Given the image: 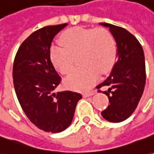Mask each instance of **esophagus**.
<instances>
[{"label": "esophagus", "mask_w": 154, "mask_h": 154, "mask_svg": "<svg viewBox=\"0 0 154 154\" xmlns=\"http://www.w3.org/2000/svg\"><path fill=\"white\" fill-rule=\"evenodd\" d=\"M95 94V91H91V92H88V93H85L83 96L87 98V97H89V96H92V95H94Z\"/></svg>", "instance_id": "1"}]
</instances>
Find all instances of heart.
Segmentation results:
<instances>
[{
  "label": "heart",
  "instance_id": "1",
  "mask_svg": "<svg viewBox=\"0 0 154 154\" xmlns=\"http://www.w3.org/2000/svg\"><path fill=\"white\" fill-rule=\"evenodd\" d=\"M60 45H52L50 57L55 68L69 74L79 56L82 67L65 80L66 86L74 90L87 91L98 81L99 72H109L116 60L117 47L112 33L103 28H72L60 36Z\"/></svg>",
  "mask_w": 154,
  "mask_h": 154
}]
</instances>
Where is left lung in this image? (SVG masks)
<instances>
[{"label":"left lung","mask_w":154,"mask_h":154,"mask_svg":"<svg viewBox=\"0 0 154 154\" xmlns=\"http://www.w3.org/2000/svg\"><path fill=\"white\" fill-rule=\"evenodd\" d=\"M108 27L117 45V59L109 76L96 88L109 98L108 107L101 112L110 122H121L134 112L143 94L146 68L143 47L133 34L116 25ZM103 87L105 91H101Z\"/></svg>","instance_id":"8db88e82"}]
</instances>
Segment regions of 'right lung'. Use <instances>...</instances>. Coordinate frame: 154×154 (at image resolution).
Instances as JSON below:
<instances>
[{
	"mask_svg": "<svg viewBox=\"0 0 154 154\" xmlns=\"http://www.w3.org/2000/svg\"><path fill=\"white\" fill-rule=\"evenodd\" d=\"M66 25L34 31L20 45L13 63V84L20 105L30 121L46 132L66 129L82 99L72 91L54 93L61 78L51 62L50 49L55 34Z\"/></svg>",
	"mask_w": 154,
	"mask_h": 154,
	"instance_id": "1",
	"label": "right lung"
}]
</instances>
